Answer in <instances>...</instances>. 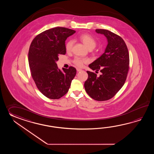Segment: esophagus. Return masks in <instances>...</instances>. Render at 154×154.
<instances>
[{
    "label": "esophagus",
    "mask_w": 154,
    "mask_h": 154,
    "mask_svg": "<svg viewBox=\"0 0 154 154\" xmlns=\"http://www.w3.org/2000/svg\"><path fill=\"white\" fill-rule=\"evenodd\" d=\"M76 70L78 71V72H80V71H82V69H80V68H76Z\"/></svg>",
    "instance_id": "obj_1"
}]
</instances>
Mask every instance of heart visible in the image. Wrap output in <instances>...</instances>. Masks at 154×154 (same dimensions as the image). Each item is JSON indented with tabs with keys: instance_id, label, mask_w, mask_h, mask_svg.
I'll list each match as a JSON object with an SVG mask.
<instances>
[{
	"instance_id": "b5f03b06",
	"label": "heart",
	"mask_w": 154,
	"mask_h": 154,
	"mask_svg": "<svg viewBox=\"0 0 154 154\" xmlns=\"http://www.w3.org/2000/svg\"><path fill=\"white\" fill-rule=\"evenodd\" d=\"M79 39L82 41V42L83 43L85 46H86L89 49H94L96 46V39L89 35L88 33H82L79 36ZM74 41L73 40H69L67 41L66 43V50L67 52H69L72 51V47L74 45ZM88 62V60L85 58H82L80 57H76L74 60V63L76 66L82 67L83 66L84 63H86Z\"/></svg>"
}]
</instances>
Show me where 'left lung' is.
I'll use <instances>...</instances> for the list:
<instances>
[{"mask_svg": "<svg viewBox=\"0 0 154 154\" xmlns=\"http://www.w3.org/2000/svg\"><path fill=\"white\" fill-rule=\"evenodd\" d=\"M103 34L108 44L100 57L89 65L93 70L100 71L97 77L95 72L87 71L88 78L84 84L85 90L92 98L98 101L112 98L125 84L129 68L128 48L121 37L110 31L96 29Z\"/></svg>", "mask_w": 154, "mask_h": 154, "instance_id": "left-lung-1", "label": "left lung"}]
</instances>
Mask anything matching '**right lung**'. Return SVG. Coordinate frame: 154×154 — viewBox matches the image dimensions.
Segmentation results:
<instances>
[{
	"instance_id": "right-lung-1",
	"label": "right lung",
	"mask_w": 154,
	"mask_h": 154,
	"mask_svg": "<svg viewBox=\"0 0 154 154\" xmlns=\"http://www.w3.org/2000/svg\"><path fill=\"white\" fill-rule=\"evenodd\" d=\"M75 31L57 27L39 33L29 46V63L31 74L36 86L43 95L50 99H59L69 90L76 74L73 66L58 68V56L66 53V38Z\"/></svg>"
}]
</instances>
